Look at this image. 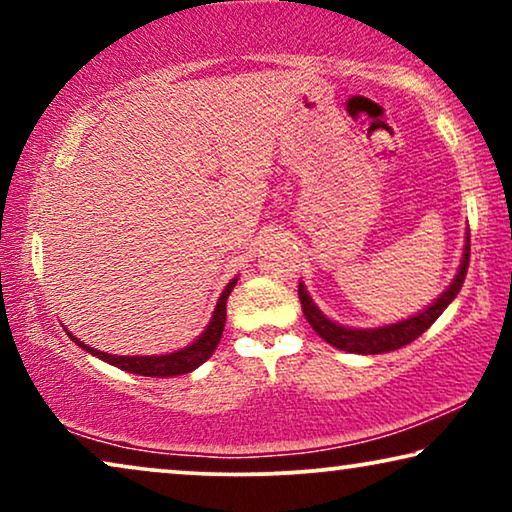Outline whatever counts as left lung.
<instances>
[{"mask_svg":"<svg viewBox=\"0 0 512 512\" xmlns=\"http://www.w3.org/2000/svg\"><path fill=\"white\" fill-rule=\"evenodd\" d=\"M468 256H471V237L466 233V244H464V254H461V263L459 270L450 286L440 293V296L433 300L429 307H424L422 312L412 314V317L396 321V324H387V326H375V328H352V326H342L338 321L328 319L324 312L319 310L317 303H314L310 293H307L305 284H298V298L300 305H303V314L305 319L310 321V326L317 331L321 338H324L328 345L342 349V352H352V354H384V352H394V349H401L405 345H410L412 340H417L426 328H429L433 321H436L440 314L445 312V307L457 298V293L461 291L466 279V270H468Z\"/></svg>","mask_w":512,"mask_h":512,"instance_id":"left-lung-1","label":"left lung"}]
</instances>
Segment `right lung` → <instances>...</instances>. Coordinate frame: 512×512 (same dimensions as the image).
<instances>
[{"label": "right lung", "instance_id": "right-lung-1", "mask_svg": "<svg viewBox=\"0 0 512 512\" xmlns=\"http://www.w3.org/2000/svg\"><path fill=\"white\" fill-rule=\"evenodd\" d=\"M237 277H233L228 282L226 289L221 291L219 300H216V307L212 312V319L205 326V331L198 335V340H193L191 345L177 349V352L170 354H153V356H118V354H107L100 352V349L88 347L86 342H81L76 335L67 333L76 345L86 349L88 354L97 356V359L111 363V366L128 370V373L135 375H144V377H172V375H186L195 370L198 366H202L209 356L214 354L216 345H219L221 335H223V326H226V300L230 296V291L235 289Z\"/></svg>", "mask_w": 512, "mask_h": 512}]
</instances>
